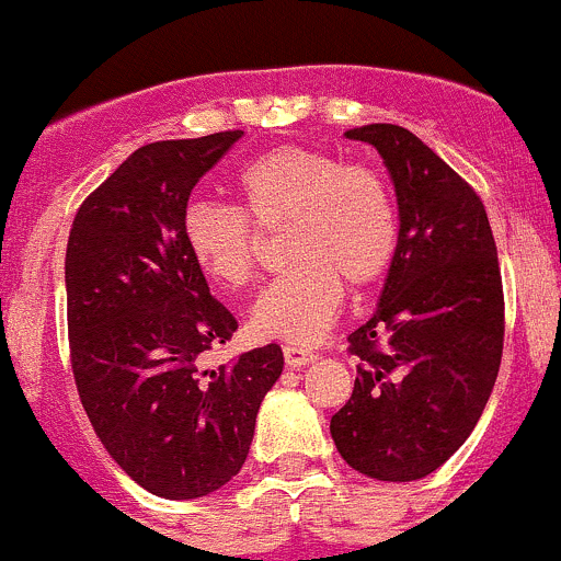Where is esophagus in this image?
<instances>
[{
	"label": "esophagus",
	"mask_w": 561,
	"mask_h": 561,
	"mask_svg": "<svg viewBox=\"0 0 561 561\" xmlns=\"http://www.w3.org/2000/svg\"><path fill=\"white\" fill-rule=\"evenodd\" d=\"M284 357H286V366H289V369H306L308 364H313V360H317V355H313V352L302 350V346H295V344L284 346Z\"/></svg>",
	"instance_id": "1"
}]
</instances>
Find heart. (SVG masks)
<instances>
[{
    "instance_id": "heart-1",
    "label": "heart",
    "mask_w": 561,
    "mask_h": 561,
    "mask_svg": "<svg viewBox=\"0 0 561 561\" xmlns=\"http://www.w3.org/2000/svg\"><path fill=\"white\" fill-rule=\"evenodd\" d=\"M244 211L259 226L289 220L291 266L266 286L250 311L261 339L311 346L339 317L344 284L369 289L391 270L399 217L382 175L308 146H280L237 175ZM242 209L195 197L181 211V242L192 264L222 289L253 284L259 233Z\"/></svg>"
}]
</instances>
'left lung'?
Instances as JSON below:
<instances>
[{
  "mask_svg": "<svg viewBox=\"0 0 561 561\" xmlns=\"http://www.w3.org/2000/svg\"><path fill=\"white\" fill-rule=\"evenodd\" d=\"M382 157L399 206V248L377 311L350 333L352 397L330 419L339 455L364 477L415 482L477 426L501 366L504 291L477 192L413 131H346Z\"/></svg>",
  "mask_w": 561,
  "mask_h": 561,
  "instance_id": "obj_1",
  "label": "left lung"
}]
</instances>
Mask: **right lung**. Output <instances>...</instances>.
I'll return each mask as SVG.
<instances>
[{"mask_svg":"<svg viewBox=\"0 0 561 561\" xmlns=\"http://www.w3.org/2000/svg\"><path fill=\"white\" fill-rule=\"evenodd\" d=\"M242 135L137 148L79 206L68 237L79 399L112 460L159 499H204L237 477L261 402L284 371L277 344L201 366L239 324L192 264L181 211Z\"/></svg>","mask_w":561,"mask_h":561,"instance_id":"1","label":"right lung"}]
</instances>
